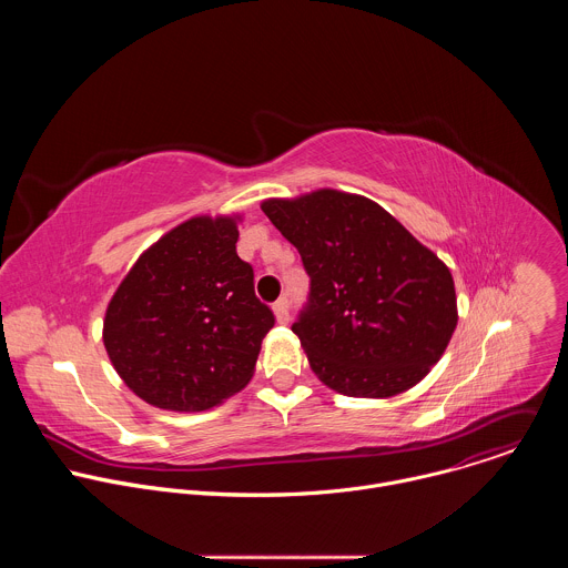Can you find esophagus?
Instances as JSON below:
<instances>
[{"instance_id": "34e87169", "label": "esophagus", "mask_w": 568, "mask_h": 568, "mask_svg": "<svg viewBox=\"0 0 568 568\" xmlns=\"http://www.w3.org/2000/svg\"><path fill=\"white\" fill-rule=\"evenodd\" d=\"M287 307H290V305H287V298H281V301H276V303L272 305L274 316H276L278 323H287V321H290V310H287Z\"/></svg>"}]
</instances>
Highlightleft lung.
<instances>
[{
	"label": "left lung",
	"mask_w": 568,
	"mask_h": 568,
	"mask_svg": "<svg viewBox=\"0 0 568 568\" xmlns=\"http://www.w3.org/2000/svg\"><path fill=\"white\" fill-rule=\"evenodd\" d=\"M261 209L312 281L292 333L314 375L342 395L373 399L425 379L458 323L449 267L357 193L316 189L267 197Z\"/></svg>",
	"instance_id": "1"
}]
</instances>
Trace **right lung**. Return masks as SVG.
<instances>
[{"label":"right lung","instance_id":"obj_1","mask_svg":"<svg viewBox=\"0 0 568 568\" xmlns=\"http://www.w3.org/2000/svg\"><path fill=\"white\" fill-rule=\"evenodd\" d=\"M240 213L193 215L136 258L103 318V344L150 407L193 414L242 390L256 371L272 310L235 252Z\"/></svg>","mask_w":568,"mask_h":568}]
</instances>
